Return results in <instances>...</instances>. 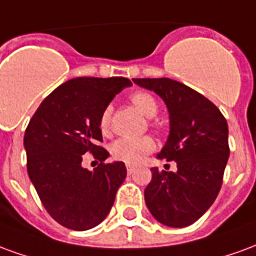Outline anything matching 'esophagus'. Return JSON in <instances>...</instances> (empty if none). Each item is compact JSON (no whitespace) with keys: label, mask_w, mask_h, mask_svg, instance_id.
<instances>
[{"label":"esophagus","mask_w":256,"mask_h":256,"mask_svg":"<svg viewBox=\"0 0 256 256\" xmlns=\"http://www.w3.org/2000/svg\"><path fill=\"white\" fill-rule=\"evenodd\" d=\"M134 170H136V168H134L133 166H128V174H133Z\"/></svg>","instance_id":"34e87169"}]
</instances>
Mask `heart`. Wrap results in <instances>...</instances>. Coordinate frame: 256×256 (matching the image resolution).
Wrapping results in <instances>:
<instances>
[{
  "instance_id": "obj_1",
  "label": "heart",
  "mask_w": 256,
  "mask_h": 256,
  "mask_svg": "<svg viewBox=\"0 0 256 256\" xmlns=\"http://www.w3.org/2000/svg\"><path fill=\"white\" fill-rule=\"evenodd\" d=\"M130 101L148 119L155 118L159 112V102L155 98V96L150 92H145V90L134 92L133 94L130 96ZM111 116L112 106H106L101 111L100 118H98V128L104 136L111 132ZM154 148H155V142L150 137H138V138L122 137L112 142L111 154L116 160L124 162L128 164H138L144 160L145 156L154 150Z\"/></svg>"
}]
</instances>
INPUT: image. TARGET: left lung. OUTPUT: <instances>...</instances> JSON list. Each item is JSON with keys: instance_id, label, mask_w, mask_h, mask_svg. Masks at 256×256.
Instances as JSON below:
<instances>
[{"instance_id": "8db88e82", "label": "left lung", "mask_w": 256, "mask_h": 256, "mask_svg": "<svg viewBox=\"0 0 256 256\" xmlns=\"http://www.w3.org/2000/svg\"><path fill=\"white\" fill-rule=\"evenodd\" d=\"M166 102L170 134L159 159L177 163V172L152 167L145 203L156 220L185 228L211 207L220 193L228 158V123L208 98L170 78H134Z\"/></svg>"}]
</instances>
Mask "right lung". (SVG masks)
<instances>
[{
	"mask_svg": "<svg viewBox=\"0 0 256 256\" xmlns=\"http://www.w3.org/2000/svg\"><path fill=\"white\" fill-rule=\"evenodd\" d=\"M130 79H70L42 101L24 133L27 172L44 207L53 220L72 230L94 228L110 214L126 178L123 162L100 145L98 118ZM84 153L100 164L93 172L82 166Z\"/></svg>",
	"mask_w": 256,
	"mask_h": 256,
	"instance_id": "obj_1",
	"label": "right lung"
}]
</instances>
